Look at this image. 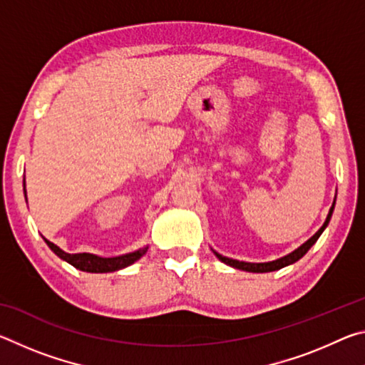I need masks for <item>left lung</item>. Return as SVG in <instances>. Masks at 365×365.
<instances>
[{"instance_id": "obj_1", "label": "left lung", "mask_w": 365, "mask_h": 365, "mask_svg": "<svg viewBox=\"0 0 365 365\" xmlns=\"http://www.w3.org/2000/svg\"><path fill=\"white\" fill-rule=\"evenodd\" d=\"M335 201H336V196H335V200H333V205H331V207H330L329 215H327L324 225L320 227L319 230H317L316 233H314L312 237L309 238L306 243H302V245L299 246V248H296L294 251L289 252V255L283 256V257H280V259H275V261H270V262H245V261H237V259L222 256V255H219L217 251H214V250H212V252L215 255V257L219 259V261H222V262L227 264V265H230V267H233V269H240V270H246V272H255V274H264V272L280 270V269H283V267H287V265H292V264H294L296 261H299V259H301L302 256H304L309 250L312 248L314 243L317 242L320 235H322L324 230L327 228V225H329V222H330V219H331V214H333V209H335Z\"/></svg>"}]
</instances>
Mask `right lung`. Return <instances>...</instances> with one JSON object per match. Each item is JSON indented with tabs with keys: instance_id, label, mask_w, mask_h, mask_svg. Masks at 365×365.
<instances>
[{
	"instance_id": "right-lung-1",
	"label": "right lung",
	"mask_w": 365,
	"mask_h": 365,
	"mask_svg": "<svg viewBox=\"0 0 365 365\" xmlns=\"http://www.w3.org/2000/svg\"><path fill=\"white\" fill-rule=\"evenodd\" d=\"M24 195H26V201H27V190H26V178H24ZM45 240V243L49 246L54 255L58 257L63 259V261L69 262L73 267L83 272H90V274H106V272H115L120 269H125L128 265H132L133 262H137L138 259L146 255L148 246H143L137 251L127 252V255H120V256H114V257H101L96 255H91V252H77V255H69L59 248L58 245H54L49 242V240Z\"/></svg>"
}]
</instances>
